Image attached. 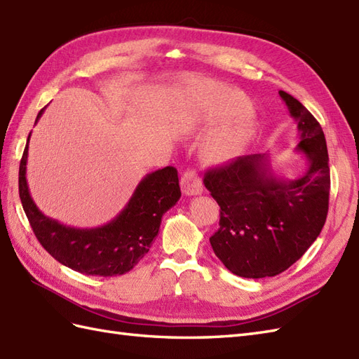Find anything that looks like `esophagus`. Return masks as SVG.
Listing matches in <instances>:
<instances>
[{"label": "esophagus", "mask_w": 359, "mask_h": 359, "mask_svg": "<svg viewBox=\"0 0 359 359\" xmlns=\"http://www.w3.org/2000/svg\"><path fill=\"white\" fill-rule=\"evenodd\" d=\"M181 189L182 194L187 196L199 195L203 191V182H201L199 175L194 169H187L181 177Z\"/></svg>", "instance_id": "esophagus-1"}]
</instances>
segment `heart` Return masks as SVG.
I'll return each mask as SVG.
<instances>
[{
    "instance_id": "obj_1",
    "label": "heart",
    "mask_w": 359,
    "mask_h": 359,
    "mask_svg": "<svg viewBox=\"0 0 359 359\" xmlns=\"http://www.w3.org/2000/svg\"><path fill=\"white\" fill-rule=\"evenodd\" d=\"M243 108H247V99L241 93L229 88L217 91L210 102V111L215 117L230 116V114H235ZM252 123L255 121H252V116L248 111H243L226 120L207 137L204 143L205 154L216 161L233 158L243 149V146L250 140Z\"/></svg>"
}]
</instances>
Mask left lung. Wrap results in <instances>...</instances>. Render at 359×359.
I'll list each match as a JSON object with an SVG mask.
<instances>
[{
    "mask_svg": "<svg viewBox=\"0 0 359 359\" xmlns=\"http://www.w3.org/2000/svg\"><path fill=\"white\" fill-rule=\"evenodd\" d=\"M297 121L309 168L297 180H278L264 155L238 156L204 173V186L221 207L210 243L226 269L245 278L273 277L299 260L326 222L330 172L325 133L291 94L278 91Z\"/></svg>",
    "mask_w": 359,
    "mask_h": 359,
    "instance_id": "left-lung-1",
    "label": "left lung"
}]
</instances>
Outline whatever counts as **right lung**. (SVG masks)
Instances as JSON below:
<instances>
[{
    "instance_id": "obj_1",
    "label": "right lung",
    "mask_w": 359,
    "mask_h": 359,
    "mask_svg": "<svg viewBox=\"0 0 359 359\" xmlns=\"http://www.w3.org/2000/svg\"><path fill=\"white\" fill-rule=\"evenodd\" d=\"M42 112L43 109L38 118ZM29 138L20 163V198L41 245L59 264L77 273L100 277L126 274L147 255L158 234L163 215L181 198L178 170L168 165L146 175L128 205L107 225L73 229L47 217L33 203L25 180Z\"/></svg>"
}]
</instances>
